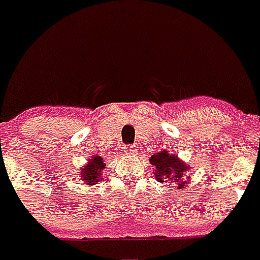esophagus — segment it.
Here are the masks:
<instances>
[{"label": "esophagus", "instance_id": "obj_1", "mask_svg": "<svg viewBox=\"0 0 260 260\" xmlns=\"http://www.w3.org/2000/svg\"><path fill=\"white\" fill-rule=\"evenodd\" d=\"M123 151L126 152V153H128V155H134L136 153V146L134 145H126V146H123Z\"/></svg>", "mask_w": 260, "mask_h": 260}]
</instances>
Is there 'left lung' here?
<instances>
[{"mask_svg": "<svg viewBox=\"0 0 260 260\" xmlns=\"http://www.w3.org/2000/svg\"><path fill=\"white\" fill-rule=\"evenodd\" d=\"M149 161L153 166V175L157 182L177 183V189H182L190 179L189 171L192 167L167 149L155 152L149 157Z\"/></svg>", "mask_w": 260, "mask_h": 260, "instance_id": "8db88e82", "label": "left lung"}]
</instances>
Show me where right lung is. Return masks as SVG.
Segmentation results:
<instances>
[{"label":"right lung","instance_id":"obj_1","mask_svg":"<svg viewBox=\"0 0 260 260\" xmlns=\"http://www.w3.org/2000/svg\"><path fill=\"white\" fill-rule=\"evenodd\" d=\"M105 169L104 159L99 155L91 156L87 159L85 166H82L79 169V177L85 181L87 185H94L100 179H103V170Z\"/></svg>","mask_w":260,"mask_h":260}]
</instances>
